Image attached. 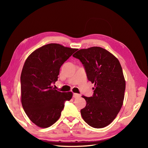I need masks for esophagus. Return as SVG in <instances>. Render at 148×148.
<instances>
[{
	"label": "esophagus",
	"mask_w": 148,
	"mask_h": 148,
	"mask_svg": "<svg viewBox=\"0 0 148 148\" xmlns=\"http://www.w3.org/2000/svg\"><path fill=\"white\" fill-rule=\"evenodd\" d=\"M73 97L74 98H77V97H79V94H77V93H73Z\"/></svg>",
	"instance_id": "esophagus-1"
}]
</instances>
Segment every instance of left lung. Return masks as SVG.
Listing matches in <instances>:
<instances>
[{
    "instance_id": "8db88e82",
    "label": "left lung",
    "mask_w": 148,
    "mask_h": 148,
    "mask_svg": "<svg viewBox=\"0 0 148 148\" xmlns=\"http://www.w3.org/2000/svg\"><path fill=\"white\" fill-rule=\"evenodd\" d=\"M73 56L79 59L89 81L95 84L91 97L82 96L86 102L81 110L89 126L104 128L115 119L123 105L125 80L119 60L100 47L80 49Z\"/></svg>"
}]
</instances>
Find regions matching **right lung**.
<instances>
[{
    "instance_id": "1",
    "label": "right lung",
    "mask_w": 148,
    "mask_h": 148,
    "mask_svg": "<svg viewBox=\"0 0 148 148\" xmlns=\"http://www.w3.org/2000/svg\"><path fill=\"white\" fill-rule=\"evenodd\" d=\"M77 51L59 44H46L35 50L26 59L22 69L21 101L30 120L41 128H47L60 117L71 92L58 91L52 86L57 81L60 68Z\"/></svg>"
}]
</instances>
